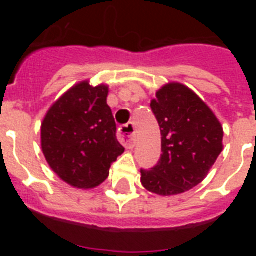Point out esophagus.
I'll return each instance as SVG.
<instances>
[{"instance_id": "1", "label": "esophagus", "mask_w": 256, "mask_h": 256, "mask_svg": "<svg viewBox=\"0 0 256 256\" xmlns=\"http://www.w3.org/2000/svg\"><path fill=\"white\" fill-rule=\"evenodd\" d=\"M118 137L126 148H133L136 144V128L133 123H128L119 128Z\"/></svg>"}]
</instances>
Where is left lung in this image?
I'll return each instance as SVG.
<instances>
[{
	"label": "left lung",
	"instance_id": "left-lung-1",
	"mask_svg": "<svg viewBox=\"0 0 256 256\" xmlns=\"http://www.w3.org/2000/svg\"><path fill=\"white\" fill-rule=\"evenodd\" d=\"M151 110L162 133V155L150 170L141 169L146 190L162 196L183 194L206 177L223 150V128L198 94L180 83L158 91Z\"/></svg>",
	"mask_w": 256,
	"mask_h": 256
}]
</instances>
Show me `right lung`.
<instances>
[{
	"mask_svg": "<svg viewBox=\"0 0 256 256\" xmlns=\"http://www.w3.org/2000/svg\"><path fill=\"white\" fill-rule=\"evenodd\" d=\"M108 94L106 86L79 83L52 105L42 123V151L47 162L76 188L102 183L112 162L124 152L106 102Z\"/></svg>",
	"mask_w": 256,
	"mask_h": 256,
	"instance_id": "obj_1",
	"label": "right lung"
}]
</instances>
